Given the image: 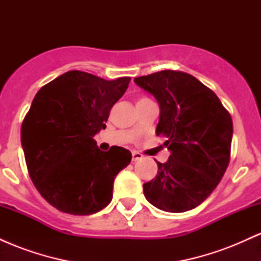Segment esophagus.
Listing matches in <instances>:
<instances>
[{
	"label": "esophagus",
	"mask_w": 261,
	"mask_h": 261,
	"mask_svg": "<svg viewBox=\"0 0 261 261\" xmlns=\"http://www.w3.org/2000/svg\"><path fill=\"white\" fill-rule=\"evenodd\" d=\"M142 157H143V155L141 154L140 152H136V151L133 152V161H135V162L140 161V160H142Z\"/></svg>",
	"instance_id": "1"
}]
</instances>
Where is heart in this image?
Masks as SVG:
<instances>
[{
  "label": "heart",
  "mask_w": 261,
  "mask_h": 261,
  "mask_svg": "<svg viewBox=\"0 0 261 261\" xmlns=\"http://www.w3.org/2000/svg\"><path fill=\"white\" fill-rule=\"evenodd\" d=\"M147 100H149V99H147V98H140L139 100H137V103H142V101H147ZM135 130V127L133 128V131Z\"/></svg>",
  "instance_id": "b5f03b06"
}]
</instances>
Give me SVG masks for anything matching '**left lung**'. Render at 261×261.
I'll return each instance as SVG.
<instances>
[{
  "instance_id": "8db88e82",
  "label": "left lung",
  "mask_w": 261,
  "mask_h": 261,
  "mask_svg": "<svg viewBox=\"0 0 261 261\" xmlns=\"http://www.w3.org/2000/svg\"><path fill=\"white\" fill-rule=\"evenodd\" d=\"M161 108L155 134L170 155L143 184L149 203L166 212L195 208L211 195L229 163L233 122L211 89L191 74L160 71L134 80Z\"/></svg>"
}]
</instances>
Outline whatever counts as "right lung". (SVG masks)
<instances>
[{
    "mask_svg": "<svg viewBox=\"0 0 261 261\" xmlns=\"http://www.w3.org/2000/svg\"><path fill=\"white\" fill-rule=\"evenodd\" d=\"M130 77L107 81L68 71L41 87L20 128L27 168L40 195L59 211L86 216L113 199L114 179L131 162L128 149L98 148L110 109Z\"/></svg>",
    "mask_w": 261,
    "mask_h": 261,
    "instance_id": "right-lung-1",
    "label": "right lung"
}]
</instances>
